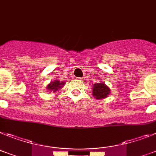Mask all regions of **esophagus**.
Here are the masks:
<instances>
[{
  "mask_svg": "<svg viewBox=\"0 0 156 156\" xmlns=\"http://www.w3.org/2000/svg\"><path fill=\"white\" fill-rule=\"evenodd\" d=\"M78 79H79V80H82V79H83V78H78Z\"/></svg>",
  "mask_w": 156,
  "mask_h": 156,
  "instance_id": "esophagus-1",
  "label": "esophagus"
}]
</instances>
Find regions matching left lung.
<instances>
[{"mask_svg":"<svg viewBox=\"0 0 156 156\" xmlns=\"http://www.w3.org/2000/svg\"><path fill=\"white\" fill-rule=\"evenodd\" d=\"M92 95L97 100H102L105 99L109 96L111 93L110 88L107 86L104 82H99L98 83H96L93 85L92 88Z\"/></svg>","mask_w":156,"mask_h":156,"instance_id":"1","label":"left lung"}]
</instances>
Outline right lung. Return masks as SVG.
I'll return each instance as SVG.
<instances>
[{
	"mask_svg": "<svg viewBox=\"0 0 156 156\" xmlns=\"http://www.w3.org/2000/svg\"><path fill=\"white\" fill-rule=\"evenodd\" d=\"M65 82H60L59 80H54V81H51V82L47 85L46 89L51 92H56L61 89V88H63Z\"/></svg>",
	"mask_w": 156,
	"mask_h": 156,
	"instance_id": "obj_1",
	"label": "right lung"
}]
</instances>
